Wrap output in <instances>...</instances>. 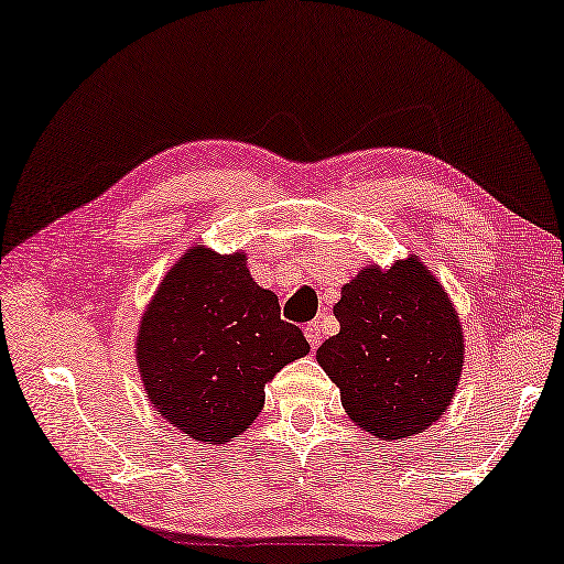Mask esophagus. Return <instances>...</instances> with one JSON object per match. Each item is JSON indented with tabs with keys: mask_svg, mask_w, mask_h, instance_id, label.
Returning a JSON list of instances; mask_svg holds the SVG:
<instances>
[{
	"mask_svg": "<svg viewBox=\"0 0 564 564\" xmlns=\"http://www.w3.org/2000/svg\"><path fill=\"white\" fill-rule=\"evenodd\" d=\"M304 334H306V339H308V344H311V349H316L318 344H322V336H324V332H322V324H318V322H311V324H306Z\"/></svg>",
	"mask_w": 564,
	"mask_h": 564,
	"instance_id": "obj_1",
	"label": "esophagus"
}]
</instances>
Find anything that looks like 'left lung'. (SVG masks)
<instances>
[{"instance_id": "8db88e82", "label": "left lung", "mask_w": 564, "mask_h": 564, "mask_svg": "<svg viewBox=\"0 0 564 564\" xmlns=\"http://www.w3.org/2000/svg\"><path fill=\"white\" fill-rule=\"evenodd\" d=\"M339 334L316 362L347 415L382 441L423 433L445 415L464 369V332L448 293L417 256L367 265L334 306Z\"/></svg>"}]
</instances>
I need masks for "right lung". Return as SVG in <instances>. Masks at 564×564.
Masks as SVG:
<instances>
[{
  "label": "right lung",
  "instance_id": "1",
  "mask_svg": "<svg viewBox=\"0 0 564 564\" xmlns=\"http://www.w3.org/2000/svg\"><path fill=\"white\" fill-rule=\"evenodd\" d=\"M246 260L189 248L141 316L137 362L151 405L202 443L238 438L263 410L265 382L311 349Z\"/></svg>",
  "mask_w": 564,
  "mask_h": 564
}]
</instances>
